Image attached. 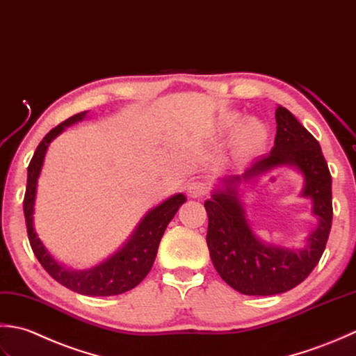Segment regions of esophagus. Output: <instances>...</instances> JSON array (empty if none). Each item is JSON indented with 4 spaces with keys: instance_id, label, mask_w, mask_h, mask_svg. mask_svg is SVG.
<instances>
[{
    "instance_id": "1",
    "label": "esophagus",
    "mask_w": 356,
    "mask_h": 356,
    "mask_svg": "<svg viewBox=\"0 0 356 356\" xmlns=\"http://www.w3.org/2000/svg\"><path fill=\"white\" fill-rule=\"evenodd\" d=\"M186 191L191 198H200L204 197L207 193V187L204 183H201V181H192V183H188Z\"/></svg>"
}]
</instances>
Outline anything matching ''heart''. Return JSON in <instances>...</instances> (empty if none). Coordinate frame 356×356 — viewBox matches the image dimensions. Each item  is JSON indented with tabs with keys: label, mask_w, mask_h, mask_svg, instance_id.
Instances as JSON below:
<instances>
[{
	"label": "heart",
	"mask_w": 356,
	"mask_h": 356,
	"mask_svg": "<svg viewBox=\"0 0 356 356\" xmlns=\"http://www.w3.org/2000/svg\"><path fill=\"white\" fill-rule=\"evenodd\" d=\"M238 125L240 129L235 138V146L238 152L250 154V152H257L264 146L269 132H267V127L263 121L249 118L243 122V117L238 112H229L221 117L220 126L224 132H234Z\"/></svg>",
	"instance_id": "obj_1"
}]
</instances>
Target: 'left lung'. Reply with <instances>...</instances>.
Segmentation results:
<instances>
[{
    "label": "left lung",
    "instance_id": "1",
    "mask_svg": "<svg viewBox=\"0 0 356 356\" xmlns=\"http://www.w3.org/2000/svg\"><path fill=\"white\" fill-rule=\"evenodd\" d=\"M277 136L269 155L257 158L241 175H227L204 202L209 216L207 248L220 277L244 295H278L298 286L320 261L332 227V177L323 152L309 130L278 106ZM282 165L298 170L305 178L303 197L312 201L317 229L300 250L261 242L254 235L241 200V184Z\"/></svg>",
    "mask_w": 356,
    "mask_h": 356
}]
</instances>
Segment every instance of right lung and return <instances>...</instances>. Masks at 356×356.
I'll return each mask as SVG.
<instances>
[{"label": "right lung", "mask_w": 356, "mask_h": 356, "mask_svg": "<svg viewBox=\"0 0 356 356\" xmlns=\"http://www.w3.org/2000/svg\"><path fill=\"white\" fill-rule=\"evenodd\" d=\"M86 115L87 112L76 113L74 117L61 122V124H58L42 138V141L35 150L31 164L27 168V187L24 195V216L27 235L35 257L38 258L41 266L44 267L50 277L64 287L87 296L120 295L134 289L146 278V275L150 272L152 266H154L158 245L159 241H161L164 230L178 212L179 206L186 202V197L183 193H177L163 201L161 204L150 209L144 215V218L138 222L134 234L130 235L124 245L115 252L113 255L101 261L99 264L90 267V269L72 270L67 269L64 264L58 263L50 255L46 245L42 244L35 230L33 212L36 186H38V178L42 169V163H44L49 144L58 135L63 134L66 127L75 124L78 121H83Z\"/></svg>", "instance_id": "right-lung-1"}]
</instances>
